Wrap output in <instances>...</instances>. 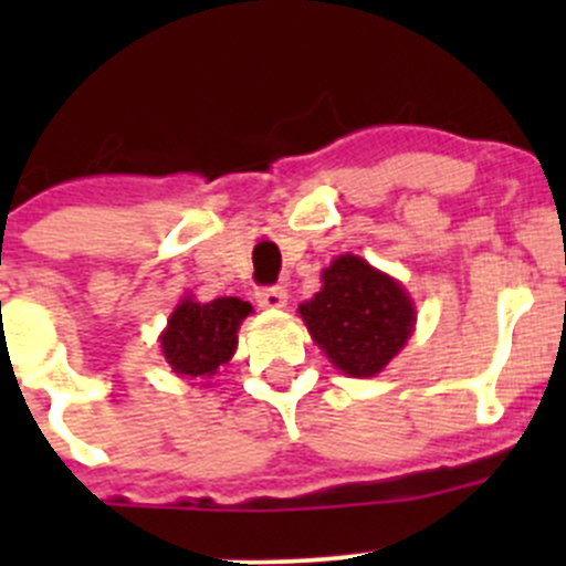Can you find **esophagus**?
Wrapping results in <instances>:
<instances>
[{
    "label": "esophagus",
    "mask_w": 566,
    "mask_h": 566,
    "mask_svg": "<svg viewBox=\"0 0 566 566\" xmlns=\"http://www.w3.org/2000/svg\"><path fill=\"white\" fill-rule=\"evenodd\" d=\"M256 304L265 306V310H282L287 304V290L279 287V284H271V287L256 290Z\"/></svg>",
    "instance_id": "1"
}]
</instances>
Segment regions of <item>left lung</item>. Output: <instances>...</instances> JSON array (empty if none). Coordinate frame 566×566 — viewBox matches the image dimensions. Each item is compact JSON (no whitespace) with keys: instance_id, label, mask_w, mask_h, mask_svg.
<instances>
[{"instance_id":"1","label":"left lung","mask_w":566,"mask_h":566,"mask_svg":"<svg viewBox=\"0 0 566 566\" xmlns=\"http://www.w3.org/2000/svg\"><path fill=\"white\" fill-rule=\"evenodd\" d=\"M298 312L334 367L353 378L378 375L413 331L408 293L353 254L325 268L323 290Z\"/></svg>"}]
</instances>
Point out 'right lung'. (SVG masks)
Listing matches in <instances>:
<instances>
[{
  "label": "right lung",
  "mask_w": 566,
  "mask_h": 566,
  "mask_svg": "<svg viewBox=\"0 0 566 566\" xmlns=\"http://www.w3.org/2000/svg\"><path fill=\"white\" fill-rule=\"evenodd\" d=\"M251 312L241 298H216L210 304L182 301L161 334L164 358L182 378H208L232 358L238 325Z\"/></svg>",
  "instance_id": "add662e5"
}]
</instances>
